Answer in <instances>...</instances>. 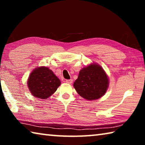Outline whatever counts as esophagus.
<instances>
[{"label":"esophagus","mask_w":145,"mask_h":145,"mask_svg":"<svg viewBox=\"0 0 145 145\" xmlns=\"http://www.w3.org/2000/svg\"><path fill=\"white\" fill-rule=\"evenodd\" d=\"M65 82H67V83H68V84H72V82H73V80L72 79H67V80H65Z\"/></svg>","instance_id":"34e87169"}]
</instances>
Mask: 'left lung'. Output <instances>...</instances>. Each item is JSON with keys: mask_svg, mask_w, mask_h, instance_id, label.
I'll list each match as a JSON object with an SVG mask.
<instances>
[{"mask_svg": "<svg viewBox=\"0 0 145 145\" xmlns=\"http://www.w3.org/2000/svg\"><path fill=\"white\" fill-rule=\"evenodd\" d=\"M109 86L108 77L100 66L93 64L80 71L77 79L73 83L80 96L88 100L102 97Z\"/></svg>", "mask_w": 145, "mask_h": 145, "instance_id": "8db88e82", "label": "left lung"}]
</instances>
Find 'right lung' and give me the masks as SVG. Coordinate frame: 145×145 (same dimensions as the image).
I'll return each instance as SVG.
<instances>
[{"instance_id":"1","label":"right lung","mask_w":145,"mask_h":145,"mask_svg":"<svg viewBox=\"0 0 145 145\" xmlns=\"http://www.w3.org/2000/svg\"><path fill=\"white\" fill-rule=\"evenodd\" d=\"M27 84L33 96L46 99L57 90L61 81L52 70L42 67L36 68L31 72Z\"/></svg>"}]
</instances>
